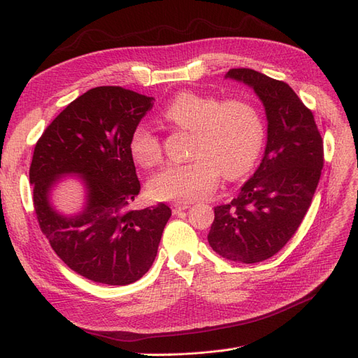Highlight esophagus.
I'll return each mask as SVG.
<instances>
[{
	"instance_id": "1",
	"label": "esophagus",
	"mask_w": 358,
	"mask_h": 358,
	"mask_svg": "<svg viewBox=\"0 0 358 358\" xmlns=\"http://www.w3.org/2000/svg\"><path fill=\"white\" fill-rule=\"evenodd\" d=\"M189 208V204H187V203H180V201H175L171 204V210H173V213H179V212H182V210H187Z\"/></svg>"
}]
</instances>
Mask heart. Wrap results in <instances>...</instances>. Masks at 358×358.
Listing matches in <instances>:
<instances>
[{
	"label": "heart",
	"mask_w": 358,
	"mask_h": 358,
	"mask_svg": "<svg viewBox=\"0 0 358 358\" xmlns=\"http://www.w3.org/2000/svg\"><path fill=\"white\" fill-rule=\"evenodd\" d=\"M162 117L176 128L192 131V159L171 162L150 178L149 192L157 200L191 203L208 197L218 185L220 175L242 178L262 154L263 119L246 101L180 92L166 106ZM128 149L142 167L155 166L162 155L159 137L145 124L133 128Z\"/></svg>",
	"instance_id": "heart-1"
}]
</instances>
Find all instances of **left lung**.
I'll return each mask as SVG.
<instances>
[{"instance_id": "left-lung-1", "label": "left lung", "mask_w": 358, "mask_h": 358, "mask_svg": "<svg viewBox=\"0 0 358 358\" xmlns=\"http://www.w3.org/2000/svg\"><path fill=\"white\" fill-rule=\"evenodd\" d=\"M225 79L251 86L267 117L264 155L237 197L215 208L208 234L216 254L252 264L273 257L297 231L318 187L322 138L312 112L285 82L251 69Z\"/></svg>"}]
</instances>
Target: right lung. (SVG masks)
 <instances>
[{"label": "right lung", "mask_w": 358, "mask_h": 358, "mask_svg": "<svg viewBox=\"0 0 358 358\" xmlns=\"http://www.w3.org/2000/svg\"><path fill=\"white\" fill-rule=\"evenodd\" d=\"M154 100L121 86L92 88L53 119L34 148L29 182L40 229L62 262L94 282L128 285L142 278L171 216L164 203L129 209L140 192L129 136ZM70 174L83 180L87 201L67 217L52 208L50 192Z\"/></svg>", "instance_id": "1"}]
</instances>
